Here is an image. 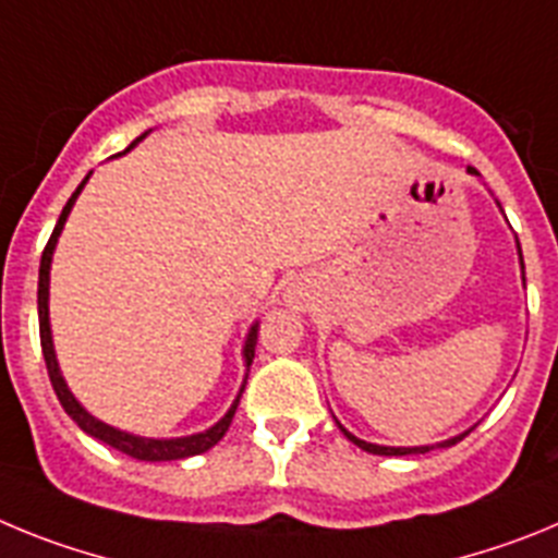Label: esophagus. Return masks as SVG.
Returning a JSON list of instances; mask_svg holds the SVG:
<instances>
[{
	"instance_id": "1",
	"label": "esophagus",
	"mask_w": 558,
	"mask_h": 558,
	"mask_svg": "<svg viewBox=\"0 0 558 558\" xmlns=\"http://www.w3.org/2000/svg\"><path fill=\"white\" fill-rule=\"evenodd\" d=\"M304 302H307V293H304V288H290L288 290V304H293V307H302Z\"/></svg>"
}]
</instances>
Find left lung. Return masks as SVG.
<instances>
[{
	"mask_svg": "<svg viewBox=\"0 0 558 558\" xmlns=\"http://www.w3.org/2000/svg\"><path fill=\"white\" fill-rule=\"evenodd\" d=\"M466 172H470V175H481V172H477L475 167H466ZM497 206H500V204H497ZM517 254H520L522 279H525V265H522L520 243H517ZM335 422H338V418H335ZM338 427H340V430H343V436H347L349 441H352V445H357L360 450L372 452V456H418V452H430V450H436V447H452V445H458V441H461L463 436H470V433H472V427H470V430L461 433V436H452V438H447V441H438V445H425V447H383V445H372V441H363V438H357V436H354V433H349L347 427L340 425V422H338Z\"/></svg>",
	"mask_w": 558,
	"mask_h": 558,
	"instance_id": "left-lung-1",
	"label": "left lung"
}]
</instances>
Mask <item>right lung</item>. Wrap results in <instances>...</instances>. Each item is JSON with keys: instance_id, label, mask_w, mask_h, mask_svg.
<instances>
[{"instance_id": "1", "label": "right lung", "mask_w": 558, "mask_h": 558, "mask_svg": "<svg viewBox=\"0 0 558 558\" xmlns=\"http://www.w3.org/2000/svg\"><path fill=\"white\" fill-rule=\"evenodd\" d=\"M145 136L147 133H142L140 140H133L122 153H128L131 147L140 145ZM122 153H117V156H122ZM88 175H92V172H88ZM88 175L81 181V186L72 192V198L66 201V206H63L61 218H58V223H56V231H52L47 248H44V254H41V268H38V329H41V352H44V360H47L49 383H52V388H56L63 411L75 418V425L81 427L83 433H88L92 438L102 441V445L113 447V450L125 452V456L136 458V461H181V458L201 456V452H206L209 447L218 445L220 438L226 436V430H229L231 418H234L236 405H240V397H243V391H245V379H248L251 360H254V347H256V332H259V324H254V327L248 329V338H245V347H243L245 377H243V386H240V393H236V399L231 402L229 411H226V416L220 418V422H215L209 430L192 433V436H181V438H147V436H136V433L120 430V427H111V425H106V422H100L97 416H92V413H88L86 408L77 402L75 393L69 391L66 379H63V374H61V366H58L56 343H52V327H49V268H52V254H56L58 236H61L63 226H66L69 211H72V206H75L77 195H81L83 186H86Z\"/></svg>"}]
</instances>
